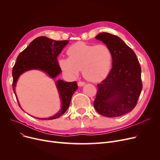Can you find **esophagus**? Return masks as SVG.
<instances>
[{
  "mask_svg": "<svg viewBox=\"0 0 160 160\" xmlns=\"http://www.w3.org/2000/svg\"><path fill=\"white\" fill-rule=\"evenodd\" d=\"M78 86L82 87V86H84V85H85V82H82V81H80V82H78Z\"/></svg>",
  "mask_w": 160,
  "mask_h": 160,
  "instance_id": "obj_1",
  "label": "esophagus"
}]
</instances>
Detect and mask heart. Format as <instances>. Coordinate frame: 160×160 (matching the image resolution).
Here are the masks:
<instances>
[{
  "instance_id": "heart-1",
  "label": "heart",
  "mask_w": 160,
  "mask_h": 160,
  "mask_svg": "<svg viewBox=\"0 0 160 160\" xmlns=\"http://www.w3.org/2000/svg\"><path fill=\"white\" fill-rule=\"evenodd\" d=\"M68 58H61L59 65L61 69L72 76L78 74L82 70L87 80L97 82L104 79L110 73L113 53L106 44L89 45L78 42L67 50Z\"/></svg>"
}]
</instances>
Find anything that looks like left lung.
I'll return each instance as SVG.
<instances>
[{"mask_svg":"<svg viewBox=\"0 0 160 160\" xmlns=\"http://www.w3.org/2000/svg\"><path fill=\"white\" fill-rule=\"evenodd\" d=\"M95 38L111 48L113 62L108 77L97 85L94 107L103 116L119 117L137 104L142 88L139 62L133 50L118 36L102 32Z\"/></svg>","mask_w":160,"mask_h":160,"instance_id":"obj_1","label":"left lung"}]
</instances>
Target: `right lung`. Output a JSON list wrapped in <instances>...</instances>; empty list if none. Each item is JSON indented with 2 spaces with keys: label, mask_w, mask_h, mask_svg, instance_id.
<instances>
[{
  "label": "right lung",
  "mask_w": 160,
  "mask_h": 160,
  "mask_svg": "<svg viewBox=\"0 0 160 160\" xmlns=\"http://www.w3.org/2000/svg\"><path fill=\"white\" fill-rule=\"evenodd\" d=\"M68 43V40L56 41L45 36H41L33 39L30 44L19 54L12 69V86L15 97L21 108L15 93L16 83L20 75L26 71L36 69L43 71L48 75V77L55 79L62 72L57 58ZM55 83L62 101L61 109L52 117L48 118L37 117L38 119L52 120L59 118L67 110L70 105L72 96L78 89V85L76 82H67L62 80H58ZM21 110H23L22 108Z\"/></svg>",
  "instance_id": "right-lung-1"
}]
</instances>
